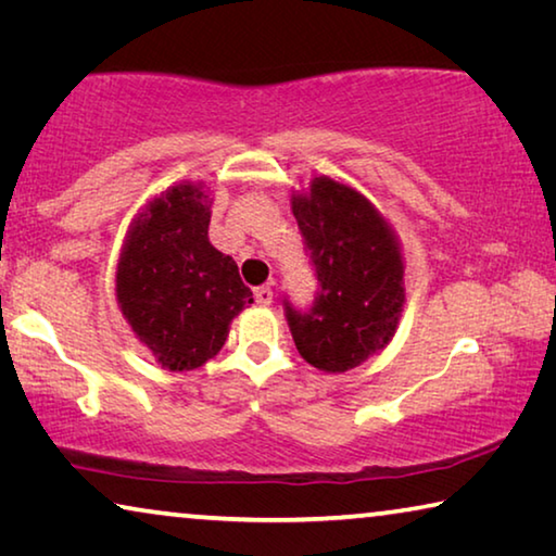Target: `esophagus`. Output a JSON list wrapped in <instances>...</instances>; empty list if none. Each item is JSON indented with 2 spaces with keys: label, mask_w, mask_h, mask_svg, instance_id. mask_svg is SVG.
<instances>
[{
  "label": "esophagus",
  "mask_w": 556,
  "mask_h": 556,
  "mask_svg": "<svg viewBox=\"0 0 556 556\" xmlns=\"http://www.w3.org/2000/svg\"><path fill=\"white\" fill-rule=\"evenodd\" d=\"M271 299H275V291H271L269 287H257L255 289V301L260 306H269Z\"/></svg>",
  "instance_id": "34e87169"
}]
</instances>
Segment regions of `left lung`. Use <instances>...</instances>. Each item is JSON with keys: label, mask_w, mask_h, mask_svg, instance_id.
<instances>
[{"label": "left lung", "mask_w": 556, "mask_h": 556, "mask_svg": "<svg viewBox=\"0 0 556 556\" xmlns=\"http://www.w3.org/2000/svg\"><path fill=\"white\" fill-rule=\"evenodd\" d=\"M291 208L318 289L308 306L281 301L289 331L306 363L345 372L394 336L404 301L400 248L361 193L326 176Z\"/></svg>", "instance_id": "8db88e82"}]
</instances>
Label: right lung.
Instances as JSON below:
<instances>
[{
    "label": "right lung",
    "instance_id": "add662e5",
    "mask_svg": "<svg viewBox=\"0 0 556 556\" xmlns=\"http://www.w3.org/2000/svg\"><path fill=\"white\" fill-rule=\"evenodd\" d=\"M208 223V195L174 186L139 215L117 267L122 314L168 370L213 357L232 318L252 304L235 260L211 244Z\"/></svg>",
    "mask_w": 556,
    "mask_h": 556
}]
</instances>
